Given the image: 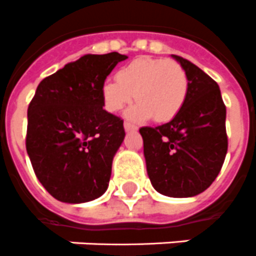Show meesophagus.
I'll use <instances>...</instances> for the list:
<instances>
[{
	"instance_id": "esophagus-1",
	"label": "esophagus",
	"mask_w": 256,
	"mask_h": 256,
	"mask_svg": "<svg viewBox=\"0 0 256 256\" xmlns=\"http://www.w3.org/2000/svg\"><path fill=\"white\" fill-rule=\"evenodd\" d=\"M124 130H126V132H132V130H138V126H134V124H132V122H124Z\"/></svg>"
}]
</instances>
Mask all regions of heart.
<instances>
[{
    "instance_id": "1",
    "label": "heart",
    "mask_w": 256,
    "mask_h": 256,
    "mask_svg": "<svg viewBox=\"0 0 256 256\" xmlns=\"http://www.w3.org/2000/svg\"><path fill=\"white\" fill-rule=\"evenodd\" d=\"M189 92V78L184 67L164 58H138L122 66L116 79H108L102 87L104 107L118 112L134 95L138 100L128 112L134 120L150 116L158 122L178 115Z\"/></svg>"
}]
</instances>
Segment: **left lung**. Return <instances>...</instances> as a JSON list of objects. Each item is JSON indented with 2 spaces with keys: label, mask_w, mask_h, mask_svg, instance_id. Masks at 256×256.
<instances>
[{
  "label": "left lung",
  "mask_w": 256,
  "mask_h": 256,
  "mask_svg": "<svg viewBox=\"0 0 256 256\" xmlns=\"http://www.w3.org/2000/svg\"><path fill=\"white\" fill-rule=\"evenodd\" d=\"M189 78L182 110L166 124L142 126L146 172L168 197H193L216 178L228 153L226 106L216 80L188 59L173 55Z\"/></svg>",
  "instance_id": "8db88e82"
}]
</instances>
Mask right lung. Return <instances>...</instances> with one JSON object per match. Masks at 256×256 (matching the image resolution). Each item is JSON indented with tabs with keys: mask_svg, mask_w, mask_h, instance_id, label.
I'll return each mask as SVG.
<instances>
[{
	"mask_svg": "<svg viewBox=\"0 0 256 256\" xmlns=\"http://www.w3.org/2000/svg\"><path fill=\"white\" fill-rule=\"evenodd\" d=\"M126 55L87 54L36 87L28 108L26 150L36 178L58 201H92L107 190L126 130L103 108L102 87Z\"/></svg>",
	"mask_w": 256,
	"mask_h": 256,
	"instance_id": "1",
	"label": "right lung"
}]
</instances>
